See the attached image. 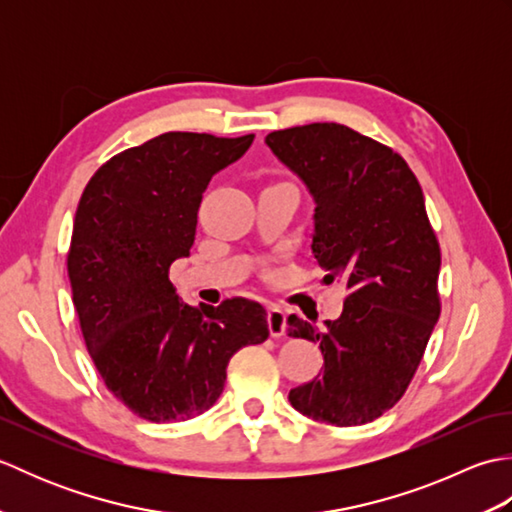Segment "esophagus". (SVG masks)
<instances>
[{
    "instance_id": "esophagus-1",
    "label": "esophagus",
    "mask_w": 512,
    "mask_h": 512,
    "mask_svg": "<svg viewBox=\"0 0 512 512\" xmlns=\"http://www.w3.org/2000/svg\"><path fill=\"white\" fill-rule=\"evenodd\" d=\"M268 330L273 339H279V336L286 334V312L279 306L268 308Z\"/></svg>"
}]
</instances>
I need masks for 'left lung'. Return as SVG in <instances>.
I'll return each mask as SVG.
<instances>
[{
	"instance_id": "obj_1",
	"label": "left lung",
	"mask_w": 512,
	"mask_h": 512,
	"mask_svg": "<svg viewBox=\"0 0 512 512\" xmlns=\"http://www.w3.org/2000/svg\"><path fill=\"white\" fill-rule=\"evenodd\" d=\"M266 145L317 204L312 253L323 281L347 288L325 328L288 317V336L323 354V374L288 400L336 427L372 422L407 391L440 317V244L418 178L394 149L339 123L279 129Z\"/></svg>"
}]
</instances>
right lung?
<instances>
[{
    "mask_svg": "<svg viewBox=\"0 0 512 512\" xmlns=\"http://www.w3.org/2000/svg\"><path fill=\"white\" fill-rule=\"evenodd\" d=\"M253 138L160 134L107 160L79 200L68 277L85 347L107 389L149 422L213 407L231 356L268 339L257 301L202 314L169 281L193 246L202 193Z\"/></svg>",
    "mask_w": 512,
    "mask_h": 512,
    "instance_id": "obj_1",
    "label": "right lung"
}]
</instances>
